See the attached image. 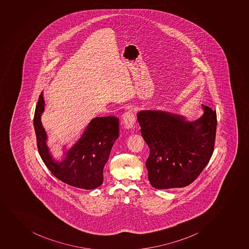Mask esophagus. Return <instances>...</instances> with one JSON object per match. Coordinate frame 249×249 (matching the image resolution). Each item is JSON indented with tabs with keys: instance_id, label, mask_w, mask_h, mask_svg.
Masks as SVG:
<instances>
[{
	"instance_id": "esophagus-1",
	"label": "esophagus",
	"mask_w": 249,
	"mask_h": 249,
	"mask_svg": "<svg viewBox=\"0 0 249 249\" xmlns=\"http://www.w3.org/2000/svg\"><path fill=\"white\" fill-rule=\"evenodd\" d=\"M121 123L124 128H133V126L135 124V115H134V110H129L124 113L121 119Z\"/></svg>"
}]
</instances>
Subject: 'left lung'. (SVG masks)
Masks as SVG:
<instances>
[{
	"instance_id": "obj_1",
	"label": "left lung",
	"mask_w": 249,
	"mask_h": 249,
	"mask_svg": "<svg viewBox=\"0 0 249 249\" xmlns=\"http://www.w3.org/2000/svg\"><path fill=\"white\" fill-rule=\"evenodd\" d=\"M203 115L194 121L165 110L137 114L142 136L150 149L148 179L158 189L193 183L209 162L215 146L216 111L202 104Z\"/></svg>"
}]
</instances>
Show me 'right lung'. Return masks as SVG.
<instances>
[{"mask_svg": "<svg viewBox=\"0 0 249 249\" xmlns=\"http://www.w3.org/2000/svg\"><path fill=\"white\" fill-rule=\"evenodd\" d=\"M45 110L41 93L34 113V125L38 152L54 176L69 185L79 189H94L103 183V169L109 159L113 144L119 137V119L115 116L96 117L87 126L82 136L55 160L47 147V135L41 116Z\"/></svg>", "mask_w": 249, "mask_h": 249, "instance_id": "add662e5", "label": "right lung"}]
</instances>
